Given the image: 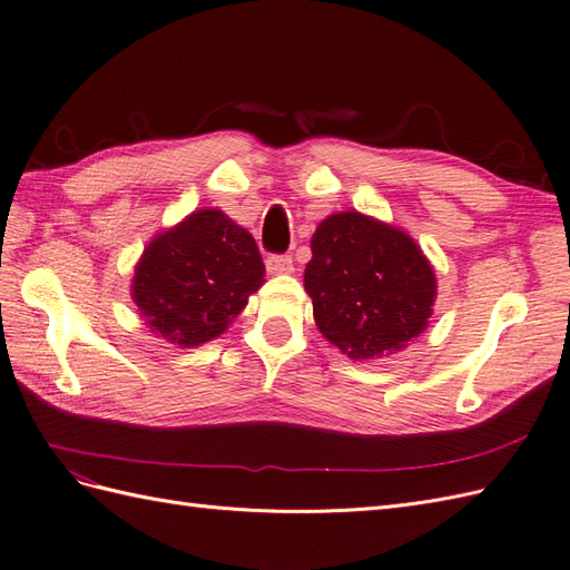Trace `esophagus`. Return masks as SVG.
I'll return each mask as SVG.
<instances>
[{
	"mask_svg": "<svg viewBox=\"0 0 570 570\" xmlns=\"http://www.w3.org/2000/svg\"><path fill=\"white\" fill-rule=\"evenodd\" d=\"M266 268L273 275H283V273L295 271V264H292L289 254H268L266 256Z\"/></svg>",
	"mask_w": 570,
	"mask_h": 570,
	"instance_id": "34e87169",
	"label": "esophagus"
}]
</instances>
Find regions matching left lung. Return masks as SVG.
<instances>
[{"label":"left lung","mask_w":570,"mask_h":570,"mask_svg":"<svg viewBox=\"0 0 570 570\" xmlns=\"http://www.w3.org/2000/svg\"><path fill=\"white\" fill-rule=\"evenodd\" d=\"M304 287L318 331L350 358L416 340L433 314L435 273L413 239L364 214L327 216L312 237Z\"/></svg>","instance_id":"obj_1"}]
</instances>
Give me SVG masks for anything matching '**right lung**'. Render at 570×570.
Listing matches in <instances>:
<instances>
[{
    "mask_svg": "<svg viewBox=\"0 0 570 570\" xmlns=\"http://www.w3.org/2000/svg\"><path fill=\"white\" fill-rule=\"evenodd\" d=\"M254 237L218 209H202L151 239L132 278V299L154 333L197 347L226 331L264 283Z\"/></svg>",
    "mask_w": 570,
    "mask_h": 570,
    "instance_id": "1",
    "label": "right lung"
}]
</instances>
